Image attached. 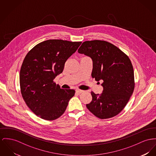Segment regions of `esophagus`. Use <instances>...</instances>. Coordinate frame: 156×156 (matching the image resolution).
<instances>
[{"label": "esophagus", "instance_id": "esophagus-1", "mask_svg": "<svg viewBox=\"0 0 156 156\" xmlns=\"http://www.w3.org/2000/svg\"><path fill=\"white\" fill-rule=\"evenodd\" d=\"M83 92H84V90H80V89H77V90H76V92L78 94H82V93H83Z\"/></svg>", "mask_w": 156, "mask_h": 156}]
</instances>
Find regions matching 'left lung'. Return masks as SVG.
Returning <instances> with one entry per match:
<instances>
[{"label":"left lung","instance_id":"1","mask_svg":"<svg viewBox=\"0 0 156 156\" xmlns=\"http://www.w3.org/2000/svg\"><path fill=\"white\" fill-rule=\"evenodd\" d=\"M78 52L91 58L92 77L99 83L101 94L91 92L92 101L87 108L96 117L107 119L120 113L134 89V75L128 57L110 42L94 40L82 43Z\"/></svg>","mask_w":156,"mask_h":156}]
</instances>
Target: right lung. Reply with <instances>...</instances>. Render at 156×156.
<instances>
[{
	"label": "right lung",
	"mask_w": 156,
	"mask_h": 156,
	"mask_svg": "<svg viewBox=\"0 0 156 156\" xmlns=\"http://www.w3.org/2000/svg\"><path fill=\"white\" fill-rule=\"evenodd\" d=\"M81 44L49 40L35 45L25 57L20 75L21 94L29 108L42 119L59 118L74 95V90L61 89L54 79Z\"/></svg>",
	"instance_id": "right-lung-1"
}]
</instances>
